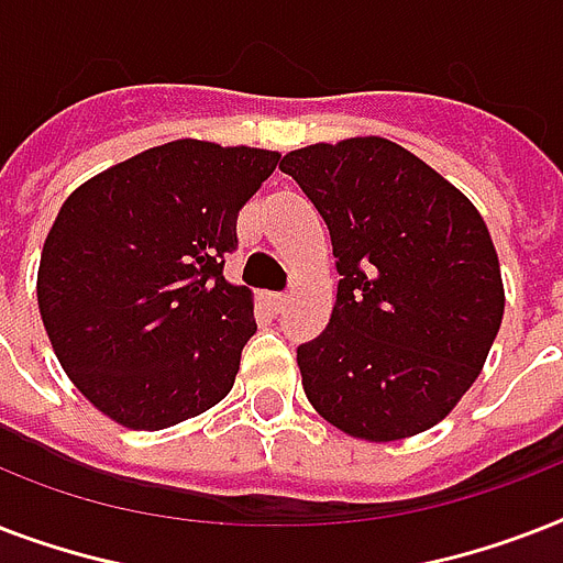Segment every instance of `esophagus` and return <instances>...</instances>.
I'll use <instances>...</instances> for the list:
<instances>
[{"instance_id":"1","label":"esophagus","mask_w":563,"mask_h":563,"mask_svg":"<svg viewBox=\"0 0 563 563\" xmlns=\"http://www.w3.org/2000/svg\"><path fill=\"white\" fill-rule=\"evenodd\" d=\"M268 303H272L274 312H280V309L289 303V295H286V291H272V295H268Z\"/></svg>"}]
</instances>
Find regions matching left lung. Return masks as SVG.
<instances>
[{"instance_id":"1","label":"left lung","mask_w":563,"mask_h":563,"mask_svg":"<svg viewBox=\"0 0 563 563\" xmlns=\"http://www.w3.org/2000/svg\"><path fill=\"white\" fill-rule=\"evenodd\" d=\"M280 169L327 221L342 274L330 324L298 347L312 409L374 444L427 432L476 383L503 324L479 210L383 136L307 145Z\"/></svg>"}]
</instances>
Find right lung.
Wrapping results in <instances>:
<instances>
[{"mask_svg": "<svg viewBox=\"0 0 563 563\" xmlns=\"http://www.w3.org/2000/svg\"><path fill=\"white\" fill-rule=\"evenodd\" d=\"M280 154L175 140L75 189L40 254L37 307L66 376L128 429L224 400L254 295L224 280L236 216Z\"/></svg>", "mask_w": 563, "mask_h": 563, "instance_id": "obj_1", "label": "right lung"}]
</instances>
